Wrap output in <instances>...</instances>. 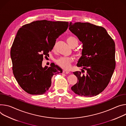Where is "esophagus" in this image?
<instances>
[{
    "label": "esophagus",
    "instance_id": "esophagus-1",
    "mask_svg": "<svg viewBox=\"0 0 126 126\" xmlns=\"http://www.w3.org/2000/svg\"><path fill=\"white\" fill-rule=\"evenodd\" d=\"M69 73V71H66V70H63V73L64 74H67Z\"/></svg>",
    "mask_w": 126,
    "mask_h": 126
}]
</instances>
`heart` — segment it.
<instances>
[{
  "mask_svg": "<svg viewBox=\"0 0 126 126\" xmlns=\"http://www.w3.org/2000/svg\"><path fill=\"white\" fill-rule=\"evenodd\" d=\"M66 41L72 47H75L78 45V39L73 36H68ZM73 62V59L72 57H60L55 61L56 63L59 66L64 69H68Z\"/></svg>",
  "mask_w": 126,
  "mask_h": 126,
  "instance_id": "b5f03b06",
  "label": "heart"
}]
</instances>
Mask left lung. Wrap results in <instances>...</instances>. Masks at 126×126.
I'll list each match as a JSON object with an SVG mask.
<instances>
[{
    "label": "left lung",
    "mask_w": 126,
    "mask_h": 126,
    "mask_svg": "<svg viewBox=\"0 0 126 126\" xmlns=\"http://www.w3.org/2000/svg\"><path fill=\"white\" fill-rule=\"evenodd\" d=\"M69 30L82 42V55L77 66L81 72L73 74L78 82L71 88L76 94L86 97L96 95L107 87L115 66V44L104 27L88 22L69 23Z\"/></svg>",
    "instance_id": "1"
}]
</instances>
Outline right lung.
Wrapping results in <instances>:
<instances>
[{"mask_svg": "<svg viewBox=\"0 0 126 126\" xmlns=\"http://www.w3.org/2000/svg\"><path fill=\"white\" fill-rule=\"evenodd\" d=\"M68 22L37 20L26 24L17 32L10 50L12 72L20 87L31 94H43L51 86V78L62 73L54 63L42 67L57 38L67 29Z\"/></svg>", "mask_w": 126, "mask_h": 126, "instance_id": "right-lung-1", "label": "right lung"}]
</instances>
